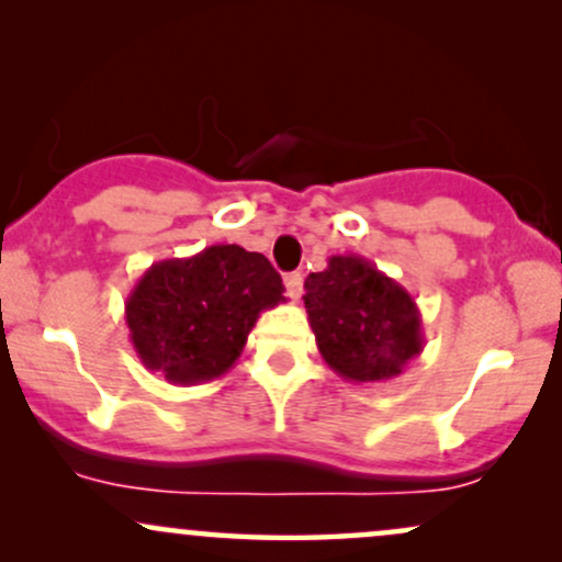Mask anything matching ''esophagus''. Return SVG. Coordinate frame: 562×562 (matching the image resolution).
I'll return each mask as SVG.
<instances>
[{"instance_id":"esophagus-1","label":"esophagus","mask_w":562,"mask_h":562,"mask_svg":"<svg viewBox=\"0 0 562 562\" xmlns=\"http://www.w3.org/2000/svg\"><path fill=\"white\" fill-rule=\"evenodd\" d=\"M285 293H288L293 301L301 299V293H303V274H301V272H290V274H285Z\"/></svg>"}]
</instances>
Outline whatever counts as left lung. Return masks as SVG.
<instances>
[{
    "label": "left lung",
    "mask_w": 562,
    "mask_h": 562,
    "mask_svg": "<svg viewBox=\"0 0 562 562\" xmlns=\"http://www.w3.org/2000/svg\"><path fill=\"white\" fill-rule=\"evenodd\" d=\"M308 327L327 367L348 383H389L420 357L415 299L362 256H330L303 282Z\"/></svg>",
    "instance_id": "8db88e82"
}]
</instances>
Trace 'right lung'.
<instances>
[{"mask_svg": "<svg viewBox=\"0 0 562 562\" xmlns=\"http://www.w3.org/2000/svg\"><path fill=\"white\" fill-rule=\"evenodd\" d=\"M282 290L272 263L240 245L158 261L126 299L128 338L169 383H205L235 367L261 312L285 303Z\"/></svg>", "mask_w": 562, "mask_h": 562, "instance_id": "1", "label": "right lung"}]
</instances>
